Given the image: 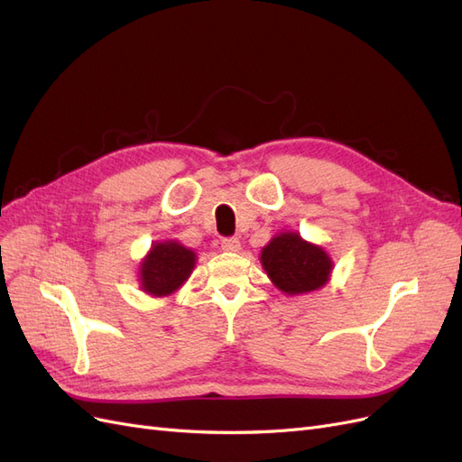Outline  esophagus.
Instances as JSON below:
<instances>
[{
  "mask_svg": "<svg viewBox=\"0 0 462 462\" xmlns=\"http://www.w3.org/2000/svg\"><path fill=\"white\" fill-rule=\"evenodd\" d=\"M221 248L226 250V253H239V250H241V241L236 239V236H231V239H223L221 241Z\"/></svg>",
  "mask_w": 462,
  "mask_h": 462,
  "instance_id": "esophagus-1",
  "label": "esophagus"
}]
</instances>
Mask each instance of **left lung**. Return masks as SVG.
I'll use <instances>...</instances> for the list:
<instances>
[{
  "mask_svg": "<svg viewBox=\"0 0 462 462\" xmlns=\"http://www.w3.org/2000/svg\"><path fill=\"white\" fill-rule=\"evenodd\" d=\"M260 263L270 282L295 297L326 287L333 260L319 245L304 241L297 231H282L262 248Z\"/></svg>",
  "mask_w": 462,
  "mask_h": 462,
  "instance_id": "obj_1",
  "label": "left lung"
}]
</instances>
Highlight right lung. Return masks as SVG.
<instances>
[{"label": "right lung", "instance_id": "1", "mask_svg": "<svg viewBox=\"0 0 462 462\" xmlns=\"http://www.w3.org/2000/svg\"><path fill=\"white\" fill-rule=\"evenodd\" d=\"M197 254L175 239L156 241L138 265V283L150 297H170L190 277Z\"/></svg>", "mask_w": 462, "mask_h": 462}]
</instances>
